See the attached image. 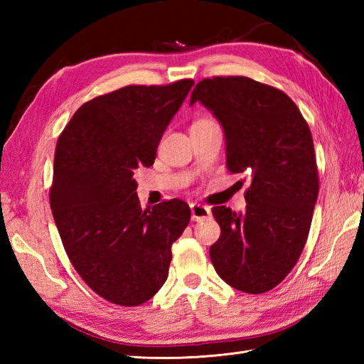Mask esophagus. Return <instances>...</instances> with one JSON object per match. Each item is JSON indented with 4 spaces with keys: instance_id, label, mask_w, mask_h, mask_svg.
I'll use <instances>...</instances> for the list:
<instances>
[{
    "instance_id": "34e87169",
    "label": "esophagus",
    "mask_w": 364,
    "mask_h": 364,
    "mask_svg": "<svg viewBox=\"0 0 364 364\" xmlns=\"http://www.w3.org/2000/svg\"><path fill=\"white\" fill-rule=\"evenodd\" d=\"M191 214H192V220L200 222L205 220L211 215V210L208 206H203L200 203H192L191 205Z\"/></svg>"
}]
</instances>
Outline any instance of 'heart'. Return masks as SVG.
Here are the masks:
<instances>
[{
	"instance_id": "heart-1",
	"label": "heart",
	"mask_w": 364,
	"mask_h": 364,
	"mask_svg": "<svg viewBox=\"0 0 364 364\" xmlns=\"http://www.w3.org/2000/svg\"><path fill=\"white\" fill-rule=\"evenodd\" d=\"M200 122H208V120H200Z\"/></svg>"
}]
</instances>
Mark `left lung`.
<instances>
[{
    "mask_svg": "<svg viewBox=\"0 0 364 364\" xmlns=\"http://www.w3.org/2000/svg\"><path fill=\"white\" fill-rule=\"evenodd\" d=\"M197 102L223 128L227 168L252 180L244 213L213 208L220 225L213 266L237 291H270L296 266L310 233L319 194L311 131L284 92L245 76L200 81L191 106Z\"/></svg>",
    "mask_w": 364,
    "mask_h": 364,
    "instance_id": "left-lung-1",
    "label": "left lung"
}]
</instances>
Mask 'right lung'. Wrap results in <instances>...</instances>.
<instances>
[{
  "label": "right lung",
  "mask_w": 364,
  "mask_h": 364,
  "mask_svg": "<svg viewBox=\"0 0 364 364\" xmlns=\"http://www.w3.org/2000/svg\"><path fill=\"white\" fill-rule=\"evenodd\" d=\"M192 80L127 86L84 103L59 136L50 205L76 272L122 306L150 300L166 283L172 244L191 220L183 200L142 210L134 170L150 167Z\"/></svg>",
  "instance_id": "1"
}]
</instances>
